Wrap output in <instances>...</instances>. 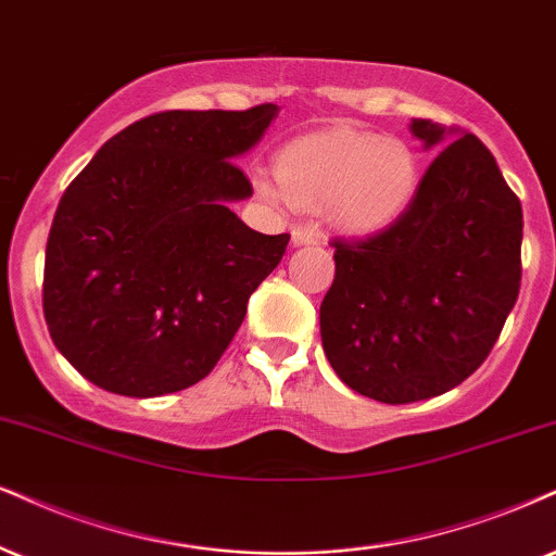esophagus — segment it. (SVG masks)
I'll return each mask as SVG.
<instances>
[{
	"instance_id": "esophagus-1",
	"label": "esophagus",
	"mask_w": 556,
	"mask_h": 556,
	"mask_svg": "<svg viewBox=\"0 0 556 556\" xmlns=\"http://www.w3.org/2000/svg\"><path fill=\"white\" fill-rule=\"evenodd\" d=\"M291 242L296 244V247L317 244L319 237H317V231L309 229V226H293V229H291Z\"/></svg>"
}]
</instances>
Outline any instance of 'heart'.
<instances>
[{"mask_svg":"<svg viewBox=\"0 0 556 556\" xmlns=\"http://www.w3.org/2000/svg\"><path fill=\"white\" fill-rule=\"evenodd\" d=\"M278 175L255 177L267 201L325 205L334 229L376 235L415 203L422 164L409 141L338 126L291 141L278 156Z\"/></svg>","mask_w":556,"mask_h":556,"instance_id":"1","label":"heart"}]
</instances>
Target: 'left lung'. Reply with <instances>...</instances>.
Here are the masks:
<instances>
[{"label":"left lung","instance_id":"left-lung-1","mask_svg":"<svg viewBox=\"0 0 556 556\" xmlns=\"http://www.w3.org/2000/svg\"><path fill=\"white\" fill-rule=\"evenodd\" d=\"M438 149L415 203L379 235L334 239L319 306L327 361L376 402L438 396L488 358L520 289L523 211L477 136L413 118Z\"/></svg>","mask_w":556,"mask_h":556}]
</instances>
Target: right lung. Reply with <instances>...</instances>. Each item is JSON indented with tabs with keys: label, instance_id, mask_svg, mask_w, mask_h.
<instances>
[{
	"label": "right lung",
	"instance_id": "right-lung-1",
	"mask_svg": "<svg viewBox=\"0 0 556 556\" xmlns=\"http://www.w3.org/2000/svg\"><path fill=\"white\" fill-rule=\"evenodd\" d=\"M278 105L167 111L115 134L74 177L46 244L43 314L59 353L105 392L149 400L211 374L289 235H260L235 160Z\"/></svg>",
	"mask_w": 556,
	"mask_h": 556
}]
</instances>
